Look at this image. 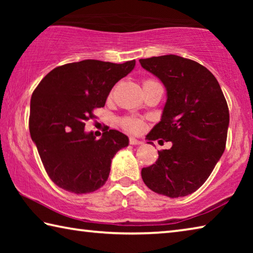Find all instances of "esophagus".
I'll return each instance as SVG.
<instances>
[{
  "mask_svg": "<svg viewBox=\"0 0 253 253\" xmlns=\"http://www.w3.org/2000/svg\"><path fill=\"white\" fill-rule=\"evenodd\" d=\"M129 143H130L131 145H142V144H143L142 140L137 139V138H135V137H130V138H129Z\"/></svg>",
  "mask_w": 253,
  "mask_h": 253,
  "instance_id": "esophagus-1",
  "label": "esophagus"
}]
</instances>
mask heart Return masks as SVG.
<instances>
[{
	"instance_id": "1",
	"label": "heart",
	"mask_w": 253,
	"mask_h": 253,
	"mask_svg": "<svg viewBox=\"0 0 253 253\" xmlns=\"http://www.w3.org/2000/svg\"><path fill=\"white\" fill-rule=\"evenodd\" d=\"M145 83H152V80H147V81H145ZM122 126L128 131L137 132L140 130V128H142V124H140L138 121H136V119L125 118L122 121Z\"/></svg>"
}]
</instances>
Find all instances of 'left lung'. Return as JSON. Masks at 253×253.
Returning <instances> with one entry per match:
<instances>
[{
	"label": "left lung",
	"instance_id": "obj_1",
	"mask_svg": "<svg viewBox=\"0 0 253 253\" xmlns=\"http://www.w3.org/2000/svg\"><path fill=\"white\" fill-rule=\"evenodd\" d=\"M166 89L161 122L146 136L164 139L155 164L142 169L148 188L169 198L192 194L203 185L224 152L229 108L215 77L193 60L175 54L139 59ZM158 140L162 142L163 140Z\"/></svg>",
	"mask_w": 253,
	"mask_h": 253
}]
</instances>
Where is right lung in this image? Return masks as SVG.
<instances>
[{
	"mask_svg": "<svg viewBox=\"0 0 253 253\" xmlns=\"http://www.w3.org/2000/svg\"><path fill=\"white\" fill-rule=\"evenodd\" d=\"M135 65V60L121 65L83 60L54 68L38 84L30 104V135L55 185L85 194L107 182L111 160L129 139L115 129L96 139L93 131H84V123Z\"/></svg>",
	"mask_w": 253,
	"mask_h": 253,
	"instance_id": "right-lung-1",
	"label": "right lung"
}]
</instances>
